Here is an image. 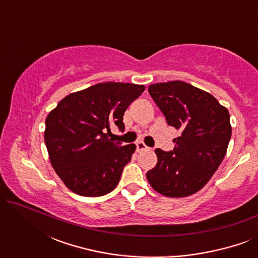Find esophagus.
Here are the masks:
<instances>
[{
    "label": "esophagus",
    "mask_w": 258,
    "mask_h": 258,
    "mask_svg": "<svg viewBox=\"0 0 258 258\" xmlns=\"http://www.w3.org/2000/svg\"><path fill=\"white\" fill-rule=\"evenodd\" d=\"M136 149L137 151H143V150H147L148 147L144 144V142H141L140 141V142L136 143Z\"/></svg>",
    "instance_id": "esophagus-1"
}]
</instances>
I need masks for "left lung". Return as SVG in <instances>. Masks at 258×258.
<instances>
[{
    "instance_id": "8db88e82",
    "label": "left lung",
    "mask_w": 258,
    "mask_h": 258,
    "mask_svg": "<svg viewBox=\"0 0 258 258\" xmlns=\"http://www.w3.org/2000/svg\"><path fill=\"white\" fill-rule=\"evenodd\" d=\"M150 96L168 124L181 132L172 151L156 149L148 182L167 197H185L209 182L223 161L231 137L230 115L213 95L183 82L150 84Z\"/></svg>"
}]
</instances>
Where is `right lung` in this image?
Returning <instances> with one entry per match:
<instances>
[{"mask_svg":"<svg viewBox=\"0 0 258 258\" xmlns=\"http://www.w3.org/2000/svg\"><path fill=\"white\" fill-rule=\"evenodd\" d=\"M144 89L142 84L98 83L69 94L49 112L44 130L49 160L73 192L103 196L118 184L136 146L109 139L110 125L124 130V111Z\"/></svg>","mask_w":258,"mask_h":258,"instance_id":"obj_1","label":"right lung"}]
</instances>
